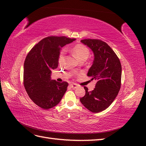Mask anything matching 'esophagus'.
I'll return each mask as SVG.
<instances>
[{
	"mask_svg": "<svg viewBox=\"0 0 146 146\" xmlns=\"http://www.w3.org/2000/svg\"><path fill=\"white\" fill-rule=\"evenodd\" d=\"M70 85L72 88H77V86H78L76 84H75V83H71V84H70Z\"/></svg>",
	"mask_w": 146,
	"mask_h": 146,
	"instance_id": "esophagus-1",
	"label": "esophagus"
}]
</instances>
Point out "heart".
<instances>
[{"instance_id": "obj_1", "label": "heart", "mask_w": 146, "mask_h": 146, "mask_svg": "<svg viewBox=\"0 0 146 146\" xmlns=\"http://www.w3.org/2000/svg\"><path fill=\"white\" fill-rule=\"evenodd\" d=\"M72 51L80 61H85L89 56L90 51L88 48L83 44H76L72 48ZM64 59V51H61L59 56V62L62 63Z\"/></svg>"}]
</instances>
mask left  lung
Masks as SVG:
<instances>
[{
	"mask_svg": "<svg viewBox=\"0 0 146 146\" xmlns=\"http://www.w3.org/2000/svg\"><path fill=\"white\" fill-rule=\"evenodd\" d=\"M81 42L94 54V60L87 76L97 83L92 91L84 86L85 95L80 100L92 112L98 113L109 107L119 94L122 66L117 54L105 42L94 39H83Z\"/></svg>",
	"mask_w": 146,
	"mask_h": 146,
	"instance_id": "1",
	"label": "left lung"
}]
</instances>
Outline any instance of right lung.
<instances>
[{
    "mask_svg": "<svg viewBox=\"0 0 146 146\" xmlns=\"http://www.w3.org/2000/svg\"><path fill=\"white\" fill-rule=\"evenodd\" d=\"M65 36H49L40 41L27 55L24 64L23 83L27 94L43 109L55 107L67 90L68 83L51 79L57 68L62 47L75 41Z\"/></svg>",
    "mask_w": 146,
    "mask_h": 146,
    "instance_id": "obj_1",
    "label": "right lung"
}]
</instances>
